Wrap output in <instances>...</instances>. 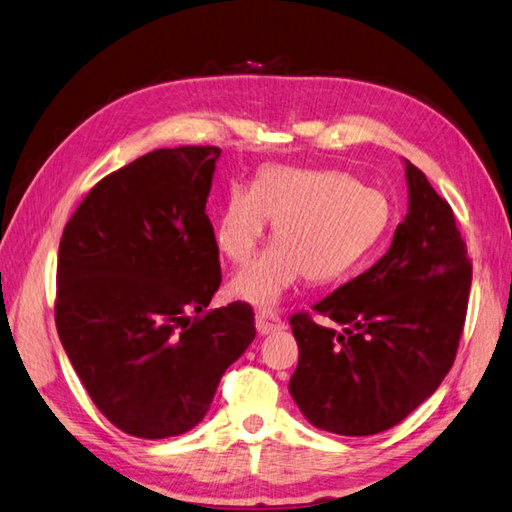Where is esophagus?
Wrapping results in <instances>:
<instances>
[{
  "label": "esophagus",
  "instance_id": "34e87169",
  "mask_svg": "<svg viewBox=\"0 0 512 512\" xmlns=\"http://www.w3.org/2000/svg\"><path fill=\"white\" fill-rule=\"evenodd\" d=\"M255 326H257L259 335H270V333H277V331L285 329L281 318L274 316V313H270V311H259L255 316Z\"/></svg>",
  "mask_w": 512,
  "mask_h": 512
}]
</instances>
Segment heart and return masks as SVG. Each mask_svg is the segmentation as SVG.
I'll return each mask as SVG.
<instances>
[{"mask_svg": "<svg viewBox=\"0 0 512 512\" xmlns=\"http://www.w3.org/2000/svg\"><path fill=\"white\" fill-rule=\"evenodd\" d=\"M274 222V242L231 281V294L255 307H277L305 277H346L385 240L393 205L381 190L342 170L272 164L253 186L235 183L216 216V244L233 264H248Z\"/></svg>", "mask_w": 512, "mask_h": 512, "instance_id": "1", "label": "heart"}]
</instances>
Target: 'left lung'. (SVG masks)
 <instances>
[{"instance_id":"obj_1","label":"left lung","mask_w":512,"mask_h":512,"mask_svg":"<svg viewBox=\"0 0 512 512\" xmlns=\"http://www.w3.org/2000/svg\"><path fill=\"white\" fill-rule=\"evenodd\" d=\"M409 212L389 251L357 279L290 318V393L307 422L346 437L400 424L437 391L463 333L471 264L452 207L404 160Z\"/></svg>"}]
</instances>
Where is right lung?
Wrapping results in <instances>:
<instances>
[{
	"mask_svg": "<svg viewBox=\"0 0 512 512\" xmlns=\"http://www.w3.org/2000/svg\"><path fill=\"white\" fill-rule=\"evenodd\" d=\"M218 157V147L138 157L88 192L60 240L64 352L97 409L140 439L199 424L222 374L255 339L246 303L199 318L220 285L205 214Z\"/></svg>",
	"mask_w": 512,
	"mask_h": 512,
	"instance_id": "1",
	"label": "right lung"
}]
</instances>
